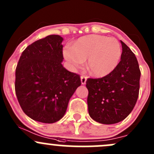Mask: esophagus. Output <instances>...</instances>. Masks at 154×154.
I'll return each instance as SVG.
<instances>
[{"instance_id":"obj_1","label":"esophagus","mask_w":154,"mask_h":154,"mask_svg":"<svg viewBox=\"0 0 154 154\" xmlns=\"http://www.w3.org/2000/svg\"><path fill=\"white\" fill-rule=\"evenodd\" d=\"M86 78H87V77H86V76H84V75H82L81 77H80V80H81V83L83 85L86 84Z\"/></svg>"}]
</instances>
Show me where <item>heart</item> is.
Here are the masks:
<instances>
[{"instance_id":"obj_1","label":"heart","mask_w":154,"mask_h":154,"mask_svg":"<svg viewBox=\"0 0 154 154\" xmlns=\"http://www.w3.org/2000/svg\"><path fill=\"white\" fill-rule=\"evenodd\" d=\"M63 54L73 68H81L88 59L87 68L91 74L103 77L110 74L119 65L122 48L115 38L90 35L79 38L72 48L67 47Z\"/></svg>"}]
</instances>
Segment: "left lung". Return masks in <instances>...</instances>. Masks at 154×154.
<instances>
[{
  "mask_svg": "<svg viewBox=\"0 0 154 154\" xmlns=\"http://www.w3.org/2000/svg\"><path fill=\"white\" fill-rule=\"evenodd\" d=\"M121 43L122 54L117 67L105 77L86 80L88 114L103 125L125 119L139 97L141 71L137 59L127 45Z\"/></svg>",
  "mask_w": 154,
  "mask_h": 154,
  "instance_id": "8db88e82",
  "label": "left lung"
}]
</instances>
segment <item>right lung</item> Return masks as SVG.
I'll use <instances>...</instances> for the list:
<instances>
[{"label":"right lung","instance_id":"1","mask_svg":"<svg viewBox=\"0 0 154 154\" xmlns=\"http://www.w3.org/2000/svg\"><path fill=\"white\" fill-rule=\"evenodd\" d=\"M63 37L50 35L21 54L15 69V89L24 112L46 124L64 116L70 98L81 85L79 74L63 66Z\"/></svg>","mask_w":154,"mask_h":154}]
</instances>
